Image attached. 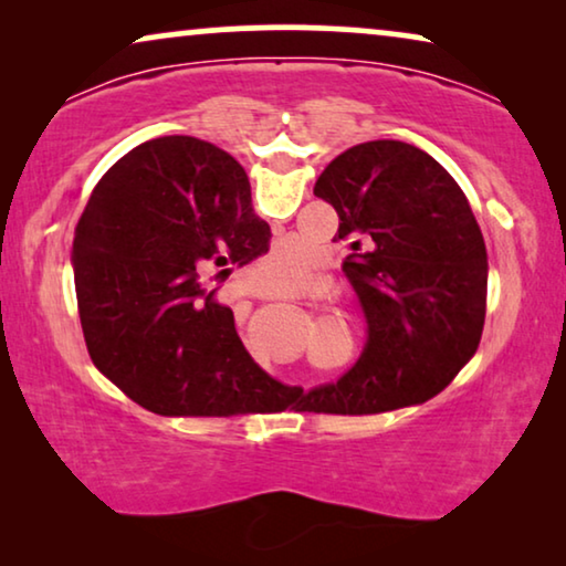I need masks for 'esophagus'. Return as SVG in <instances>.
<instances>
[{
  "mask_svg": "<svg viewBox=\"0 0 566 566\" xmlns=\"http://www.w3.org/2000/svg\"><path fill=\"white\" fill-rule=\"evenodd\" d=\"M260 285V289H254V291H265V289H262V285H265V283H258Z\"/></svg>",
  "mask_w": 566,
  "mask_h": 566,
  "instance_id": "obj_1",
  "label": "esophagus"
}]
</instances>
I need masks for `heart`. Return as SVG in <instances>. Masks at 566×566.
Here are the masks:
<instances>
[{
  "label": "heart",
  "instance_id": "1",
  "mask_svg": "<svg viewBox=\"0 0 566 566\" xmlns=\"http://www.w3.org/2000/svg\"><path fill=\"white\" fill-rule=\"evenodd\" d=\"M275 262H277V268H281V273L285 277H301V275H304V270H306L304 258H301L298 252H293L291 247H283V250L275 254Z\"/></svg>",
  "mask_w": 566,
  "mask_h": 566
}]
</instances>
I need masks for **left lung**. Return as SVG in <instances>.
<instances>
[{"label": "left lung", "instance_id": "obj_1", "mask_svg": "<svg viewBox=\"0 0 566 566\" xmlns=\"http://www.w3.org/2000/svg\"><path fill=\"white\" fill-rule=\"evenodd\" d=\"M339 216L335 239L368 324L360 358L337 381L301 391V409L378 415L422 405L476 353L486 314V250L459 182L412 144L366 142L314 185Z\"/></svg>", "mask_w": 566, "mask_h": 566}]
</instances>
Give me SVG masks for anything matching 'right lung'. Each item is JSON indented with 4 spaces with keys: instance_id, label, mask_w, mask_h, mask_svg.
<instances>
[{
    "instance_id": "right-lung-1",
    "label": "right lung",
    "mask_w": 566,
    "mask_h": 566,
    "mask_svg": "<svg viewBox=\"0 0 566 566\" xmlns=\"http://www.w3.org/2000/svg\"><path fill=\"white\" fill-rule=\"evenodd\" d=\"M270 247L242 165L192 136L136 146L92 190L74 234V285L90 358L165 417H229L289 405L247 353L234 312L203 289Z\"/></svg>"
}]
</instances>
